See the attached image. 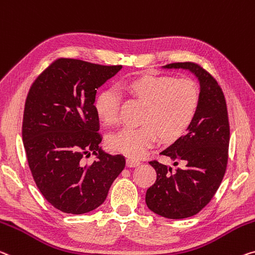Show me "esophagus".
<instances>
[{
    "label": "esophagus",
    "instance_id": "1",
    "mask_svg": "<svg viewBox=\"0 0 255 255\" xmlns=\"http://www.w3.org/2000/svg\"><path fill=\"white\" fill-rule=\"evenodd\" d=\"M140 164V161L137 159H132V157H127L126 160V165L128 168H134V167H138Z\"/></svg>",
    "mask_w": 255,
    "mask_h": 255
}]
</instances>
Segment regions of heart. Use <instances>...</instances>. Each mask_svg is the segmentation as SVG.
<instances>
[{
  "mask_svg": "<svg viewBox=\"0 0 255 255\" xmlns=\"http://www.w3.org/2000/svg\"><path fill=\"white\" fill-rule=\"evenodd\" d=\"M127 90L144 103L139 127H124L108 137L112 151L129 156L143 155L156 143L159 136L172 142L191 127L200 107V90L188 78L143 75L126 83ZM99 118L107 125L119 119L118 92L107 88L95 101Z\"/></svg>",
  "mask_w": 255,
  "mask_h": 255,
  "instance_id": "heart-1",
  "label": "heart"
}]
</instances>
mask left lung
Returning <instances> with one entry per match:
<instances>
[{
	"label": "left lung",
	"mask_w": 255,
	"mask_h": 255,
	"mask_svg": "<svg viewBox=\"0 0 255 255\" xmlns=\"http://www.w3.org/2000/svg\"><path fill=\"white\" fill-rule=\"evenodd\" d=\"M163 69L191 71L200 84V107L187 134L163 149L171 167L151 161L156 180L147 189L145 202L156 215L168 219H184L199 213L219 188L228 161L229 121L225 95L217 80L199 64L177 62Z\"/></svg>",
	"instance_id": "8db88e82"
}]
</instances>
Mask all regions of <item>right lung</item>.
I'll list each match as a JSON object with an SVG mask.
<instances>
[{
	"instance_id": "1",
	"label": "right lung",
	"mask_w": 255,
	"mask_h": 255,
	"mask_svg": "<svg viewBox=\"0 0 255 255\" xmlns=\"http://www.w3.org/2000/svg\"><path fill=\"white\" fill-rule=\"evenodd\" d=\"M123 66L58 59L31 85L22 121V142L31 175L42 195L60 211L83 215L99 208L124 170L125 157L100 147L95 110L99 87ZM98 157L83 166L81 157Z\"/></svg>"
}]
</instances>
